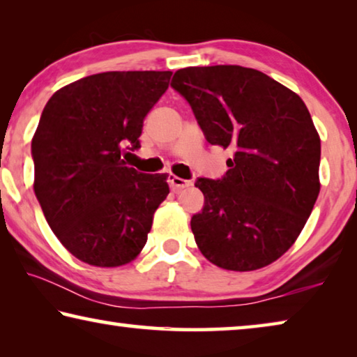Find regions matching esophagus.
I'll return each instance as SVG.
<instances>
[{
    "label": "esophagus",
    "instance_id": "esophagus-1",
    "mask_svg": "<svg viewBox=\"0 0 357 357\" xmlns=\"http://www.w3.org/2000/svg\"><path fill=\"white\" fill-rule=\"evenodd\" d=\"M168 184H170L172 190H173V192H176V193H178V192H181L183 189H185V187L192 185L190 181L179 178V176H176V174H170V176H168Z\"/></svg>",
    "mask_w": 357,
    "mask_h": 357
}]
</instances>
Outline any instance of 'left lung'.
<instances>
[{
    "label": "left lung",
    "instance_id": "8db88e82",
    "mask_svg": "<svg viewBox=\"0 0 357 357\" xmlns=\"http://www.w3.org/2000/svg\"><path fill=\"white\" fill-rule=\"evenodd\" d=\"M172 86L206 140L234 151L225 176L195 183L204 195L190 220L198 249L222 269L264 268L298 239L321 185V142L304 100L243 66L179 69Z\"/></svg>",
    "mask_w": 357,
    "mask_h": 357
}]
</instances>
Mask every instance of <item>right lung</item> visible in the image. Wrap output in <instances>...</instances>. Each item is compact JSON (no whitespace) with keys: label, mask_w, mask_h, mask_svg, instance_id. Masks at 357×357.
Listing matches in <instances>:
<instances>
[{"label":"right lung","mask_w":357,"mask_h":357,"mask_svg":"<svg viewBox=\"0 0 357 357\" xmlns=\"http://www.w3.org/2000/svg\"><path fill=\"white\" fill-rule=\"evenodd\" d=\"M173 72H102L52 96L31 142L34 193L52 231L83 263L116 268L146 244L167 174L128 167L143 119Z\"/></svg>","instance_id":"1"}]
</instances>
